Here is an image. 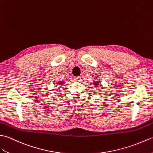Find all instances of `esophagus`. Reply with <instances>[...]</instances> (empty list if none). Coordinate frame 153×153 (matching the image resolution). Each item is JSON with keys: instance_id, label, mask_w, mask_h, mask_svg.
<instances>
[{"instance_id": "obj_1", "label": "esophagus", "mask_w": 153, "mask_h": 153, "mask_svg": "<svg viewBox=\"0 0 153 153\" xmlns=\"http://www.w3.org/2000/svg\"><path fill=\"white\" fill-rule=\"evenodd\" d=\"M80 79H81V78L80 76L74 77V80H75V81H80Z\"/></svg>"}]
</instances>
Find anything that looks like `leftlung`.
Instances as JSON below:
<instances>
[{"label":"left lung","instance_id":"8db88e82","mask_svg":"<svg viewBox=\"0 0 153 153\" xmlns=\"http://www.w3.org/2000/svg\"><path fill=\"white\" fill-rule=\"evenodd\" d=\"M93 84H94V85L96 86H96H97L98 85H99V82H98L97 81H94V82L93 83Z\"/></svg>","mask_w":153,"mask_h":153}]
</instances>
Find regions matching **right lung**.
Returning a JSON list of instances; mask_svg holds the SVG:
<instances>
[{"label":"right lung","mask_w":153,"mask_h":153,"mask_svg":"<svg viewBox=\"0 0 153 153\" xmlns=\"http://www.w3.org/2000/svg\"><path fill=\"white\" fill-rule=\"evenodd\" d=\"M64 84L63 81H61V82H59L58 83H57V84H58V85H62V84Z\"/></svg>","instance_id":"1"}]
</instances>
